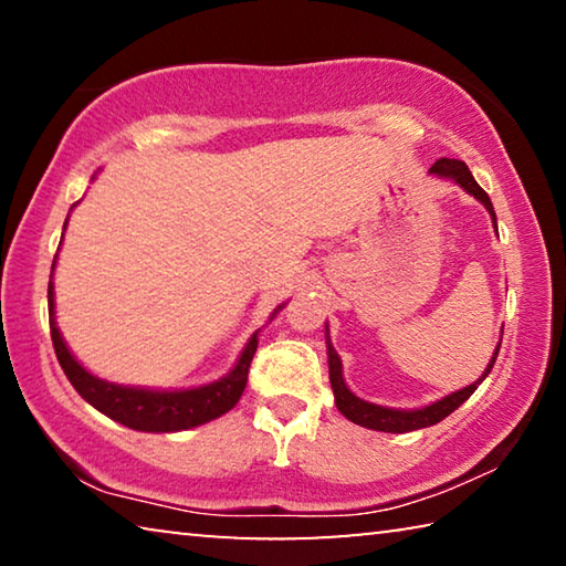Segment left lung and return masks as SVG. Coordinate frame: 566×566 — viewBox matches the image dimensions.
I'll return each mask as SVG.
<instances>
[{
    "instance_id": "1",
    "label": "left lung",
    "mask_w": 566,
    "mask_h": 566,
    "mask_svg": "<svg viewBox=\"0 0 566 566\" xmlns=\"http://www.w3.org/2000/svg\"><path fill=\"white\" fill-rule=\"evenodd\" d=\"M429 175H437V177H444V179H454L459 187H464L469 195L474 199H479L486 207V212L492 214V222L496 229V214H494V207H492V199L486 197V191L476 185L472 171L464 165L462 159H437L432 167H429ZM502 344V342H500ZM500 344H496L494 349V357L490 361V367L484 369L482 379H476L474 385H469L464 389L454 391V395H449L444 399L434 401V405L429 407H421V409H389V407H379V405H371V401H364L359 397H354L349 387L344 385V377H342V359L339 354L334 352L332 342H329V332H327V357H329V381H332V389H334V401H337V409L342 411L344 417L354 424L359 427H367V429H377V432H391V434H405V432H415V429H424V427H432L437 421H442L444 417L452 415L457 407H462L464 401L474 395V389L482 385L484 377L490 375L494 361H496V354H500Z\"/></svg>"
}]
</instances>
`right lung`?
<instances>
[{"mask_svg":"<svg viewBox=\"0 0 566 566\" xmlns=\"http://www.w3.org/2000/svg\"><path fill=\"white\" fill-rule=\"evenodd\" d=\"M66 227V222H64ZM56 260V256H54ZM54 270V264H52ZM50 329H52V344L60 359L66 379L72 381V387L80 391L82 399H87L94 409H99L102 415L119 421V424L137 429V432H181V429H191L199 424H207L217 417L227 415L232 409L242 391L247 387L249 364L256 352V334L247 342L242 357L237 359L234 369L227 377L212 381V385L195 387V389H179V391H159V389H137V387H122L104 381L99 377L90 375L80 361L72 357V352L66 349L60 329L54 322V286L50 276ZM282 310V306H280ZM274 310V314L280 312ZM272 314V317H274Z\"/></svg>","mask_w":566,"mask_h":566,"instance_id":"obj_1","label":"right lung"}]
</instances>
